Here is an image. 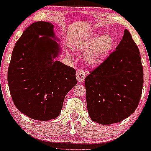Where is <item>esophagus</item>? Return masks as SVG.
I'll use <instances>...</instances> for the list:
<instances>
[{
	"mask_svg": "<svg viewBox=\"0 0 151 151\" xmlns=\"http://www.w3.org/2000/svg\"><path fill=\"white\" fill-rule=\"evenodd\" d=\"M86 78V73L83 70H78L76 73V79H77L78 83H82L84 81V79Z\"/></svg>",
	"mask_w": 151,
	"mask_h": 151,
	"instance_id": "esophagus-1",
	"label": "esophagus"
}]
</instances>
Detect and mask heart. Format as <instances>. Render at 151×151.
<instances>
[{"label":"heart","mask_w":151,"mask_h":151,"mask_svg":"<svg viewBox=\"0 0 151 151\" xmlns=\"http://www.w3.org/2000/svg\"><path fill=\"white\" fill-rule=\"evenodd\" d=\"M114 44V38L110 33L99 35L96 33H88L78 38L75 48L78 51H87L85 62L88 66L100 65L109 56Z\"/></svg>","instance_id":"b5f03b06"}]
</instances>
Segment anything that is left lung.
<instances>
[{"mask_svg": "<svg viewBox=\"0 0 151 151\" xmlns=\"http://www.w3.org/2000/svg\"><path fill=\"white\" fill-rule=\"evenodd\" d=\"M142 86L139 49L125 29L116 51L85 78L89 117L102 125L127 119L137 108Z\"/></svg>", "mask_w": 151, "mask_h": 151, "instance_id": "8db88e82", "label": "left lung"}]
</instances>
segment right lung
<instances>
[{"instance_id":"obj_1","label":"right lung","mask_w":151,"mask_h":151,"mask_svg":"<svg viewBox=\"0 0 151 151\" xmlns=\"http://www.w3.org/2000/svg\"><path fill=\"white\" fill-rule=\"evenodd\" d=\"M54 27L47 22L29 26L15 44L8 70L15 106L42 122L60 115L65 95L77 83L76 70L57 61L62 48Z\"/></svg>"}]
</instances>
